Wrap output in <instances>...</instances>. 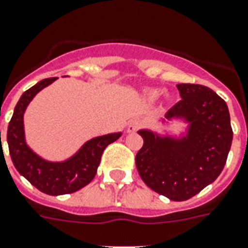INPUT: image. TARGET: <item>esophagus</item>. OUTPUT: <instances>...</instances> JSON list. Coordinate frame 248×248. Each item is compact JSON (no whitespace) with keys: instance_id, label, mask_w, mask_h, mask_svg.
I'll use <instances>...</instances> for the list:
<instances>
[{"instance_id":"obj_1","label":"esophagus","mask_w":248,"mask_h":248,"mask_svg":"<svg viewBox=\"0 0 248 248\" xmlns=\"http://www.w3.org/2000/svg\"><path fill=\"white\" fill-rule=\"evenodd\" d=\"M142 122L140 121V119H134V121H131L129 124V126H127V131L129 133H136L137 130L141 127Z\"/></svg>"}]
</instances>
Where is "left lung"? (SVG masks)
Segmentation results:
<instances>
[{"mask_svg": "<svg viewBox=\"0 0 248 248\" xmlns=\"http://www.w3.org/2000/svg\"><path fill=\"white\" fill-rule=\"evenodd\" d=\"M177 88L181 100L165 118H184L189 124L186 136L176 140L140 130L143 145L136 165L150 189L173 202H184L221 173L231 149L232 127L227 103L211 88L189 83Z\"/></svg>", "mask_w": 248, "mask_h": 248, "instance_id": "obj_1", "label": "left lung"}]
</instances>
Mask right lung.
Wrapping results in <instances>:
<instances>
[{"label":"right lung","mask_w":248,"mask_h":248,"mask_svg":"<svg viewBox=\"0 0 248 248\" xmlns=\"http://www.w3.org/2000/svg\"><path fill=\"white\" fill-rule=\"evenodd\" d=\"M55 80L56 78L44 79L21 95L15 107L6 136L10 157L18 173L37 189L52 196L74 193L90 184L96 174L103 150L121 137V133H112L93 138L86 142L75 155L63 162L46 161L32 152L24 136V112L34 95Z\"/></svg>","instance_id":"add662e5"}]
</instances>
